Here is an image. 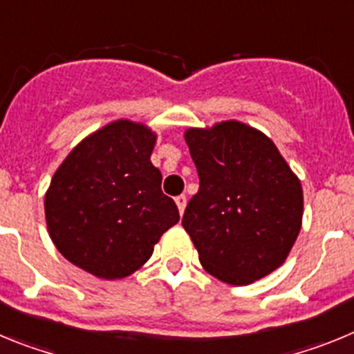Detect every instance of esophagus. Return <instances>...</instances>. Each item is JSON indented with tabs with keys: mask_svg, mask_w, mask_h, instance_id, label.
Instances as JSON below:
<instances>
[{
	"mask_svg": "<svg viewBox=\"0 0 354 354\" xmlns=\"http://www.w3.org/2000/svg\"><path fill=\"white\" fill-rule=\"evenodd\" d=\"M186 195H179V196H175V204H177V207H179V212L183 214L184 209H186Z\"/></svg>",
	"mask_w": 354,
	"mask_h": 354,
	"instance_id": "obj_1",
	"label": "esophagus"
}]
</instances>
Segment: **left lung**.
<instances>
[{"instance_id": "left-lung-1", "label": "left lung", "mask_w": 354, "mask_h": 354, "mask_svg": "<svg viewBox=\"0 0 354 354\" xmlns=\"http://www.w3.org/2000/svg\"><path fill=\"white\" fill-rule=\"evenodd\" d=\"M198 193L183 227L209 274L248 286L282 266L298 237L303 189L277 145L237 120L187 129Z\"/></svg>"}]
</instances>
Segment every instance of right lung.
<instances>
[{"instance_id": "right-lung-1", "label": "right lung", "mask_w": 354, "mask_h": 354, "mask_svg": "<svg viewBox=\"0 0 354 354\" xmlns=\"http://www.w3.org/2000/svg\"><path fill=\"white\" fill-rule=\"evenodd\" d=\"M156 134L143 124L111 122L84 138L53 175L46 221L58 252L104 280L129 277L159 237L179 221L150 162Z\"/></svg>"}]
</instances>
